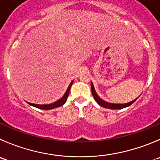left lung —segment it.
I'll use <instances>...</instances> for the list:
<instances>
[{
    "mask_svg": "<svg viewBox=\"0 0 160 160\" xmlns=\"http://www.w3.org/2000/svg\"><path fill=\"white\" fill-rule=\"evenodd\" d=\"M91 93H92V95L94 96V98L96 102H98L100 106L104 107V108H111V109H121V108H126V107L130 106L131 105H132L134 102L138 99V98L136 99H134V101L132 102H130L128 103H125V104H113V103H108V102H105L104 100H102V98L98 97V95L96 93L95 90H94V85H93L92 82L91 83Z\"/></svg>",
    "mask_w": 160,
    "mask_h": 160,
    "instance_id": "left-lung-1",
    "label": "left lung"
}]
</instances>
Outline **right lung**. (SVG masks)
<instances>
[{
	"mask_svg": "<svg viewBox=\"0 0 160 160\" xmlns=\"http://www.w3.org/2000/svg\"><path fill=\"white\" fill-rule=\"evenodd\" d=\"M72 82L73 81L71 82L70 84H69V86L68 87L67 91H66V93H65L64 95H63L62 97L59 99V100L56 101V102H54V103L49 104V105H38V104H32V103H29V102H27V103L29 104V105H32V106L36 107V108H41V109H45V110L52 109V108H57V107L62 106V105H63L65 103H66V100H67L68 96H69V91H70V88L72 84Z\"/></svg>",
	"mask_w": 160,
	"mask_h": 160,
	"instance_id": "add662e5",
	"label": "right lung"
}]
</instances>
